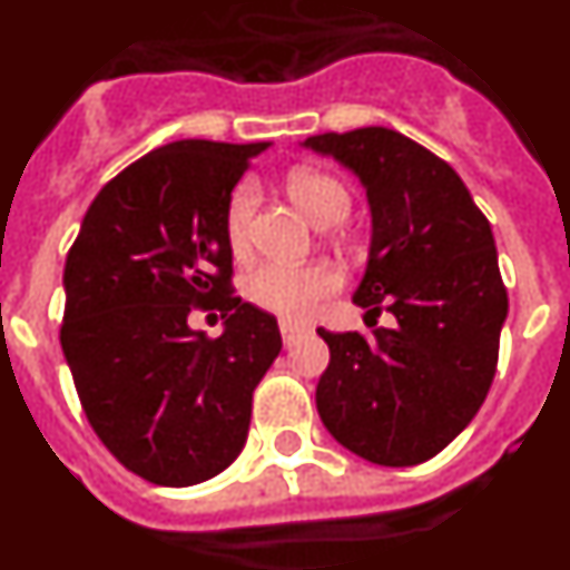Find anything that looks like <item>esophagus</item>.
Masks as SVG:
<instances>
[{"label":"esophagus","mask_w":570,"mask_h":570,"mask_svg":"<svg viewBox=\"0 0 570 570\" xmlns=\"http://www.w3.org/2000/svg\"><path fill=\"white\" fill-rule=\"evenodd\" d=\"M304 333H307V327H304V324H298V322H281V338H284L286 347L298 342V338L304 336Z\"/></svg>","instance_id":"obj_1"}]
</instances>
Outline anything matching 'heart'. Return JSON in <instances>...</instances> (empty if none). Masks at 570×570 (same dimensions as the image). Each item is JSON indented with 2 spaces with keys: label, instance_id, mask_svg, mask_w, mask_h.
Listing matches in <instances>:
<instances>
[{
  "label": "heart",
  "instance_id": "heart-1",
  "mask_svg": "<svg viewBox=\"0 0 570 570\" xmlns=\"http://www.w3.org/2000/svg\"><path fill=\"white\" fill-rule=\"evenodd\" d=\"M286 190L301 212L318 226H330L347 214L351 194L342 181L322 170H293L286 176ZM257 212V185L240 181L232 190L226 205V240L237 257L252 246V219ZM344 286V275L333 263H309V266H289V263H261L243 277V293L255 307L284 318H309L322 301L336 295Z\"/></svg>",
  "mask_w": 570,
  "mask_h": 570
}]
</instances>
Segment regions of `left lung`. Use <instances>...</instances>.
I'll use <instances>...</instances> for the list:
<instances>
[{"label":"left lung","mask_w":570,"mask_h":570,"mask_svg":"<svg viewBox=\"0 0 570 570\" xmlns=\"http://www.w3.org/2000/svg\"><path fill=\"white\" fill-rule=\"evenodd\" d=\"M304 145L365 185L374 237L353 301L396 318L374 336L318 330L330 365L315 405L344 449L414 466L470 425L495 376L507 286L490 219L461 176L403 132L362 127Z\"/></svg>","instance_id":"left-lung-1"}]
</instances>
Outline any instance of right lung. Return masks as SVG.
<instances>
[{"label":"right lung","instance_id":"obj_1","mask_svg":"<svg viewBox=\"0 0 570 570\" xmlns=\"http://www.w3.org/2000/svg\"><path fill=\"white\" fill-rule=\"evenodd\" d=\"M266 141L185 138L109 179L66 257L60 344L100 443L150 484L190 487L243 452L281 353L275 315L234 295L226 205ZM190 308H219L217 340Z\"/></svg>","mask_w":570,"mask_h":570}]
</instances>
